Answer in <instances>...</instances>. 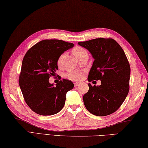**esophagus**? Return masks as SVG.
Returning a JSON list of instances; mask_svg holds the SVG:
<instances>
[{
	"label": "esophagus",
	"instance_id": "obj_1",
	"mask_svg": "<svg viewBox=\"0 0 148 148\" xmlns=\"http://www.w3.org/2000/svg\"><path fill=\"white\" fill-rule=\"evenodd\" d=\"M78 85H79V83L78 82L74 83V86H75V87H77V86H78Z\"/></svg>",
	"mask_w": 148,
	"mask_h": 148
}]
</instances>
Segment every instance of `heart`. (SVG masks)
<instances>
[{
    "mask_svg": "<svg viewBox=\"0 0 148 148\" xmlns=\"http://www.w3.org/2000/svg\"><path fill=\"white\" fill-rule=\"evenodd\" d=\"M72 53L76 57L77 60H79L83 56L85 55H88L87 51L84 48L82 47H74L72 50ZM65 54L63 53L60 57L58 58V66H61L62 64L63 59L64 58ZM83 76V72L79 71H69L65 74V77L66 78L72 80V81H79L82 79Z\"/></svg>",
    "mask_w": 148,
    "mask_h": 148,
    "instance_id": "heart-1",
    "label": "heart"
}]
</instances>
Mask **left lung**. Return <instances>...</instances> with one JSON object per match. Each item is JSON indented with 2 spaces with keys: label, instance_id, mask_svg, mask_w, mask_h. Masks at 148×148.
<instances>
[{
  "label": "left lung",
  "instance_id": "left-lung-1",
  "mask_svg": "<svg viewBox=\"0 0 148 148\" xmlns=\"http://www.w3.org/2000/svg\"><path fill=\"white\" fill-rule=\"evenodd\" d=\"M95 59L88 81L101 80L100 86L88 83L83 102L88 111L98 116L113 113L124 101L130 90L131 69L125 52L111 38H97L79 42Z\"/></svg>",
  "mask_w": 148,
  "mask_h": 148
}]
</instances>
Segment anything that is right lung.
<instances>
[{
    "label": "right lung",
    "mask_w": 148,
    "mask_h": 148,
    "mask_svg": "<svg viewBox=\"0 0 148 148\" xmlns=\"http://www.w3.org/2000/svg\"><path fill=\"white\" fill-rule=\"evenodd\" d=\"M73 47V43L62 40L46 39L26 53L18 82L26 103L37 114L53 115L63 109L66 94L73 88L74 83L63 79L54 86L48 79L58 70V58Z\"/></svg>",
    "instance_id": "right-lung-1"
}]
</instances>
